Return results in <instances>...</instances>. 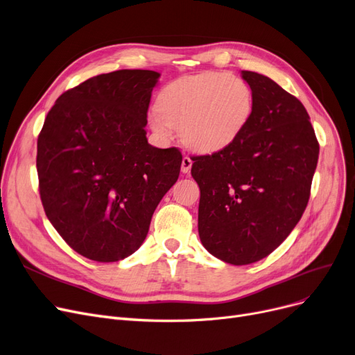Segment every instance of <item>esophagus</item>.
I'll return each mask as SVG.
<instances>
[{
    "label": "esophagus",
    "mask_w": 355,
    "mask_h": 355,
    "mask_svg": "<svg viewBox=\"0 0 355 355\" xmlns=\"http://www.w3.org/2000/svg\"><path fill=\"white\" fill-rule=\"evenodd\" d=\"M191 165H193V161L190 157H184L182 161H181V171L184 174H187L190 169H191Z\"/></svg>",
    "instance_id": "obj_1"
}]
</instances>
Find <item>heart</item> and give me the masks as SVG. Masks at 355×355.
Wrapping results in <instances>:
<instances>
[{"instance_id": "heart-1", "label": "heart", "mask_w": 355, "mask_h": 355, "mask_svg": "<svg viewBox=\"0 0 355 355\" xmlns=\"http://www.w3.org/2000/svg\"><path fill=\"white\" fill-rule=\"evenodd\" d=\"M252 113L254 92L248 83L226 72H203L165 85L149 125L161 136L180 128L184 145L211 153L235 142Z\"/></svg>"}]
</instances>
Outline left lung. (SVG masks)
<instances>
[{
	"instance_id": "8db88e82",
	"label": "left lung",
	"mask_w": 355,
	"mask_h": 355,
	"mask_svg": "<svg viewBox=\"0 0 355 355\" xmlns=\"http://www.w3.org/2000/svg\"><path fill=\"white\" fill-rule=\"evenodd\" d=\"M254 113L235 142L193 157L200 187L198 235L225 263L246 266L270 255L309 202L319 144L304 105L268 76L242 71Z\"/></svg>"
}]
</instances>
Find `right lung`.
Here are the masks:
<instances>
[{"label":"right lung","instance_id":"add662e5","mask_svg":"<svg viewBox=\"0 0 355 355\" xmlns=\"http://www.w3.org/2000/svg\"><path fill=\"white\" fill-rule=\"evenodd\" d=\"M158 78L148 69L92 76L65 91L44 119L36 158L42 205L58 234L88 259L132 255L178 180L180 149L146 139Z\"/></svg>","mask_w":355,"mask_h":355}]
</instances>
